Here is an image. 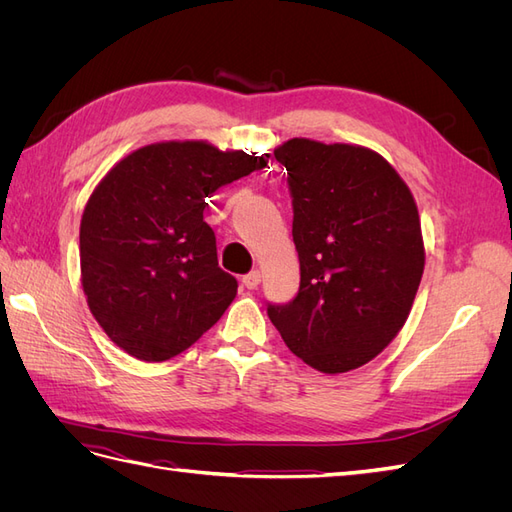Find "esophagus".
Wrapping results in <instances>:
<instances>
[{
	"label": "esophagus",
	"mask_w": 512,
	"mask_h": 512,
	"mask_svg": "<svg viewBox=\"0 0 512 512\" xmlns=\"http://www.w3.org/2000/svg\"><path fill=\"white\" fill-rule=\"evenodd\" d=\"M258 284H260V271H258V269H256V271H250L247 275H243V286H245V288L254 290V288H258Z\"/></svg>",
	"instance_id": "obj_1"
}]
</instances>
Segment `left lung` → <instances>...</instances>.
Listing matches in <instances>:
<instances>
[{"label":"left lung","mask_w":512,"mask_h":512,"mask_svg":"<svg viewBox=\"0 0 512 512\" xmlns=\"http://www.w3.org/2000/svg\"><path fill=\"white\" fill-rule=\"evenodd\" d=\"M288 170L301 284L267 314L286 346L322 374H344L389 346L410 314L425 267L408 185L376 151L292 138Z\"/></svg>","instance_id":"8db88e82"}]
</instances>
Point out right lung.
Segmentation results:
<instances>
[{"label":"right lung","mask_w":512,"mask_h":512,"mask_svg":"<svg viewBox=\"0 0 512 512\" xmlns=\"http://www.w3.org/2000/svg\"><path fill=\"white\" fill-rule=\"evenodd\" d=\"M267 158L168 141L108 170L83 211L81 275L91 314L119 348L160 363L222 318L237 280L218 267L205 200Z\"/></svg>","instance_id":"right-lung-1"}]
</instances>
